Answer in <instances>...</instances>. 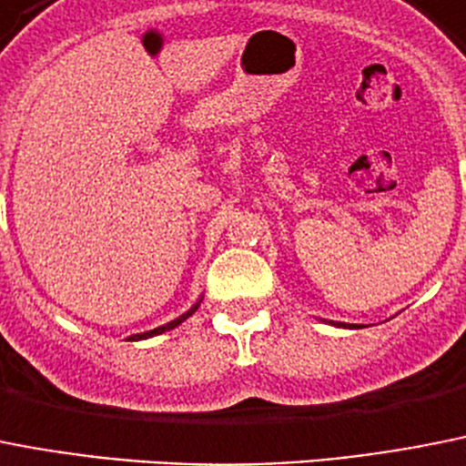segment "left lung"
<instances>
[{
	"label": "left lung",
	"mask_w": 466,
	"mask_h": 466,
	"mask_svg": "<svg viewBox=\"0 0 466 466\" xmlns=\"http://www.w3.org/2000/svg\"><path fill=\"white\" fill-rule=\"evenodd\" d=\"M335 326H342V329H354V326H347V323H335Z\"/></svg>",
	"instance_id": "1"
}]
</instances>
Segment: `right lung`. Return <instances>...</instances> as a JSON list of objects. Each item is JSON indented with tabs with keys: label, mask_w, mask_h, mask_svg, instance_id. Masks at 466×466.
<instances>
[{
	"label": "right lung",
	"mask_w": 466,
	"mask_h": 466,
	"mask_svg": "<svg viewBox=\"0 0 466 466\" xmlns=\"http://www.w3.org/2000/svg\"><path fill=\"white\" fill-rule=\"evenodd\" d=\"M197 307H199V305H194V307H192V309H189V311H185L183 317H177V319H176V321H171V323H166V326H159V329H155V330H147V333H140V335H131V338H128V339H145V338H152V335H159V333H166V330H171V329H176V326H180V323H183V321H185V319H187V317H192L194 311H197Z\"/></svg>",
	"instance_id": "add662e5"
}]
</instances>
